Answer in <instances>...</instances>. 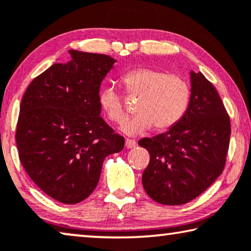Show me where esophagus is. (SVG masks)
<instances>
[{"label": "esophagus", "instance_id": "esophagus-1", "mask_svg": "<svg viewBox=\"0 0 251 251\" xmlns=\"http://www.w3.org/2000/svg\"><path fill=\"white\" fill-rule=\"evenodd\" d=\"M125 146L127 147V149H134V147L136 146V142H135L134 140H129V138H126Z\"/></svg>", "mask_w": 251, "mask_h": 251}]
</instances>
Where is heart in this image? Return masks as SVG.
I'll list each match as a JSON object with an SVG mask.
<instances>
[{
	"instance_id": "heart-1",
	"label": "heart",
	"mask_w": 251,
	"mask_h": 251,
	"mask_svg": "<svg viewBox=\"0 0 251 251\" xmlns=\"http://www.w3.org/2000/svg\"><path fill=\"white\" fill-rule=\"evenodd\" d=\"M127 93L137 96V115L125 122L121 129L127 135H138L149 130H164L180 121L190 100V88L184 79L163 71L135 68L122 79ZM99 105L111 122L122 123L126 118L123 100L115 87H105L99 93Z\"/></svg>"
}]
</instances>
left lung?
Instances as JSON below:
<instances>
[{"mask_svg":"<svg viewBox=\"0 0 251 251\" xmlns=\"http://www.w3.org/2000/svg\"><path fill=\"white\" fill-rule=\"evenodd\" d=\"M185 113L168 132L138 144L150 153L142 183L154 201L188 203L222 173L230 140V119L217 89L203 74L190 71Z\"/></svg>","mask_w":251,"mask_h":251,"instance_id":"8db88e82","label":"left lung"}]
</instances>
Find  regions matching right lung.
<instances>
[{"label":"right lung","mask_w":251,"mask_h":251,"mask_svg":"<svg viewBox=\"0 0 251 251\" xmlns=\"http://www.w3.org/2000/svg\"><path fill=\"white\" fill-rule=\"evenodd\" d=\"M23 95L17 126L19 157L27 176L48 196L75 204L88 198L105 157L121 152L124 137L100 117L99 88L116 60L69 50Z\"/></svg>","instance_id":"obj_1"}]
</instances>
